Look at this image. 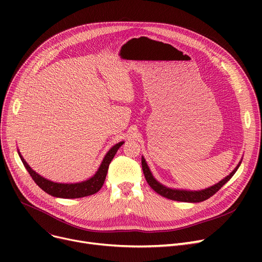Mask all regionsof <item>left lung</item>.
Masks as SVG:
<instances>
[{"instance_id":"obj_1","label":"left lung","mask_w":262,"mask_h":262,"mask_svg":"<svg viewBox=\"0 0 262 262\" xmlns=\"http://www.w3.org/2000/svg\"><path fill=\"white\" fill-rule=\"evenodd\" d=\"M141 163H142V170L145 176V180L149 185V187L152 188L155 192H157V193L160 194L161 196L167 198L169 200L178 201V202H187V203H200V202L208 200L230 180L241 164V162H239V164L236 167L235 170H233L228 176H226L224 180H222L214 186H211L207 189L201 190V191H187V190H177V189H171L168 187H164L163 185H161L155 180L152 173H150V170L147 167V163L143 157L141 158Z\"/></svg>"}]
</instances>
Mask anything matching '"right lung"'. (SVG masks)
<instances>
[{"label":"right lung","mask_w":262,"mask_h":262,"mask_svg":"<svg viewBox=\"0 0 262 262\" xmlns=\"http://www.w3.org/2000/svg\"><path fill=\"white\" fill-rule=\"evenodd\" d=\"M122 144H123V141L117 143L108 150V153L105 155L99 170L96 171V173L91 178H89V180L85 182L75 183V184H60V183H54L47 180V178L40 176L38 173H36L29 166V164H27V162L21 156L20 152L18 153L24 164L25 169L30 173L34 182L45 192H47L48 194L55 198H61V199H78V198L92 195L102 188L107 175L109 164L112 162L113 158L117 153V150Z\"/></svg>","instance_id":"obj_1"}]
</instances>
